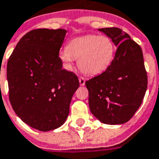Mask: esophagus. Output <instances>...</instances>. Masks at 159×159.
<instances>
[{"mask_svg": "<svg viewBox=\"0 0 159 159\" xmlns=\"http://www.w3.org/2000/svg\"><path fill=\"white\" fill-rule=\"evenodd\" d=\"M79 83L81 86L85 85V78L83 76H80L79 77Z\"/></svg>", "mask_w": 159, "mask_h": 159, "instance_id": "esophagus-1", "label": "esophagus"}]
</instances>
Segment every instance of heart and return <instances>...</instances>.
<instances>
[{"mask_svg":"<svg viewBox=\"0 0 159 159\" xmlns=\"http://www.w3.org/2000/svg\"><path fill=\"white\" fill-rule=\"evenodd\" d=\"M116 45L108 36L86 35L72 39L63 48L59 57L67 68L75 59L83 73L94 76L103 72L111 66L116 56Z\"/></svg>","mask_w":159,"mask_h":159,"instance_id":"heart-1","label":"heart"}]
</instances>
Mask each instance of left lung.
Returning a JSON list of instances; mask_svg holds the SVG:
<instances>
[{"label": "left lung", "mask_w": 159, "mask_h": 159, "mask_svg": "<svg viewBox=\"0 0 159 159\" xmlns=\"http://www.w3.org/2000/svg\"><path fill=\"white\" fill-rule=\"evenodd\" d=\"M117 47L111 66L87 81L89 109L103 124L127 122L142 104L148 88L142 50L130 35L118 28L99 29Z\"/></svg>", "instance_id": "1"}]
</instances>
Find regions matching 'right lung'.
I'll use <instances>...</instances> for the list:
<instances>
[{"mask_svg": "<svg viewBox=\"0 0 159 159\" xmlns=\"http://www.w3.org/2000/svg\"><path fill=\"white\" fill-rule=\"evenodd\" d=\"M66 30L34 29L23 36L8 60L7 77L12 109L23 122L40 131L61 126L77 76L62 69L59 57Z\"/></svg>", "mask_w": 159, "mask_h": 159, "instance_id": "1", "label": "right lung"}]
</instances>
